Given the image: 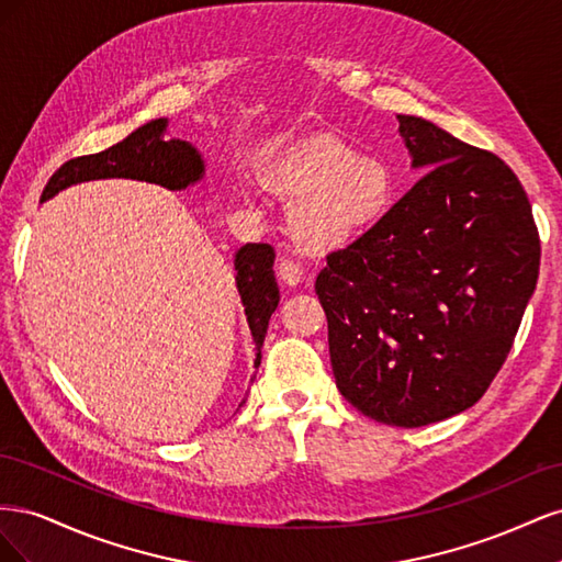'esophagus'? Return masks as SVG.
I'll return each mask as SVG.
<instances>
[{
	"label": "esophagus",
	"mask_w": 562,
	"mask_h": 562,
	"mask_svg": "<svg viewBox=\"0 0 562 562\" xmlns=\"http://www.w3.org/2000/svg\"><path fill=\"white\" fill-rule=\"evenodd\" d=\"M277 274H279V279H281L285 285H297V283H302V279H304V269H302L300 262H295V260H291V258H283V260L279 262V267H277Z\"/></svg>",
	"instance_id": "esophagus-1"
}]
</instances>
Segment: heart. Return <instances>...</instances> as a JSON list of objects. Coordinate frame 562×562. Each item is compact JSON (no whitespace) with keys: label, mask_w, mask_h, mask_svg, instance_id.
<instances>
[{"label":"heart","mask_w":562,"mask_h":562,"mask_svg":"<svg viewBox=\"0 0 562 562\" xmlns=\"http://www.w3.org/2000/svg\"><path fill=\"white\" fill-rule=\"evenodd\" d=\"M274 190L300 201L295 234L314 248L359 241L386 215L394 201V176L380 159L335 138H312L291 147L269 166Z\"/></svg>","instance_id":"heart-1"}]
</instances>
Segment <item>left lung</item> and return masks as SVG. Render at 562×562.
<instances>
[{"mask_svg":"<svg viewBox=\"0 0 562 562\" xmlns=\"http://www.w3.org/2000/svg\"><path fill=\"white\" fill-rule=\"evenodd\" d=\"M398 131L424 173L359 241L328 255L316 295L335 382L391 427L459 415L514 347L539 277V232L497 155L422 116Z\"/></svg>","mask_w":562,"mask_h":562,"instance_id":"obj_1","label":"left lung"}]
</instances>
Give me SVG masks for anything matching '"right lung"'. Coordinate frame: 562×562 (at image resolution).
<instances>
[{"instance_id": "obj_1", "label": "right lung", "mask_w": 562, "mask_h": 562, "mask_svg": "<svg viewBox=\"0 0 562 562\" xmlns=\"http://www.w3.org/2000/svg\"><path fill=\"white\" fill-rule=\"evenodd\" d=\"M168 119H151L149 124L135 128L128 138L108 147L98 155H87L65 161L48 178L42 201L56 196L65 187L100 180V178H133L166 187V190H184L203 178V159L199 151L184 140L166 138ZM277 252L269 244H246L234 258L236 288L246 310L248 328L252 333L260 366L262 342L269 318L279 307V285L274 279Z\"/></svg>"}]
</instances>
